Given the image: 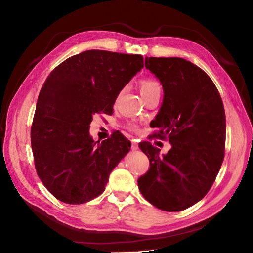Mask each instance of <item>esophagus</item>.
I'll use <instances>...</instances> for the list:
<instances>
[{"label": "esophagus", "instance_id": "1", "mask_svg": "<svg viewBox=\"0 0 253 253\" xmlns=\"http://www.w3.org/2000/svg\"><path fill=\"white\" fill-rule=\"evenodd\" d=\"M132 150H133V151L138 150V143L135 142V141H132Z\"/></svg>", "mask_w": 253, "mask_h": 253}]
</instances>
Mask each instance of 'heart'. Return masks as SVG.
Segmentation results:
<instances>
[{
    "label": "heart",
    "instance_id": "1",
    "mask_svg": "<svg viewBox=\"0 0 253 253\" xmlns=\"http://www.w3.org/2000/svg\"><path fill=\"white\" fill-rule=\"evenodd\" d=\"M139 87H140V93L144 99L153 94L160 93V91H162V86H160V84L156 80L150 79V78L142 79L139 83ZM126 126L128 129H131L133 132L139 131L138 126L134 124V122H129Z\"/></svg>",
    "mask_w": 253,
    "mask_h": 253
}]
</instances>
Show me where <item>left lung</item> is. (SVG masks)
I'll list each match as a JSON object with an SVG mask.
<instances>
[{"mask_svg": "<svg viewBox=\"0 0 253 253\" xmlns=\"http://www.w3.org/2000/svg\"><path fill=\"white\" fill-rule=\"evenodd\" d=\"M164 88L154 119L155 138L168 139L163 157L149 141L139 144L150 169L138 178L141 194L156 208L177 212L208 193L225 156L226 115L220 95L202 68L181 58H145Z\"/></svg>", "mask_w": 253, "mask_h": 253, "instance_id": "8db88e82", "label": "left lung"}]
</instances>
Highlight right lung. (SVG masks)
Masks as SVG:
<instances>
[{
  "label": "right lung",
  "mask_w": 253,
  "mask_h": 253,
  "mask_svg": "<svg viewBox=\"0 0 253 253\" xmlns=\"http://www.w3.org/2000/svg\"><path fill=\"white\" fill-rule=\"evenodd\" d=\"M142 67L140 55L93 49L66 59L44 82L30 141L38 176L57 200L79 205L104 191L131 142L121 133L95 142L89 125L95 114L113 113L121 89Z\"/></svg>",
  "instance_id": "add662e5"
}]
</instances>
